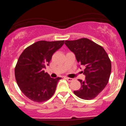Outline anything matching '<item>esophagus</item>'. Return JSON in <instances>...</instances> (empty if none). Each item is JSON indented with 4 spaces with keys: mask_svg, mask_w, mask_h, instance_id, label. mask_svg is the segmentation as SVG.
I'll list each match as a JSON object with an SVG mask.
<instances>
[{
    "mask_svg": "<svg viewBox=\"0 0 126 126\" xmlns=\"http://www.w3.org/2000/svg\"><path fill=\"white\" fill-rule=\"evenodd\" d=\"M65 79L69 82H72L73 80V79H72V78H65Z\"/></svg>",
    "mask_w": 126,
    "mask_h": 126,
    "instance_id": "34e87169",
    "label": "esophagus"
}]
</instances>
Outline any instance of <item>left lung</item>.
Returning a JSON list of instances; mask_svg holds the SVG:
<instances>
[{"label": "left lung", "mask_w": 126, "mask_h": 126, "mask_svg": "<svg viewBox=\"0 0 126 126\" xmlns=\"http://www.w3.org/2000/svg\"><path fill=\"white\" fill-rule=\"evenodd\" d=\"M64 44L75 53L78 63L85 67V80L78 79L81 87L73 92L81 99H94L109 81L111 63L108 55L102 46L86 38L66 40Z\"/></svg>", "instance_id": "8db88e82"}]
</instances>
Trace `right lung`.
I'll return each mask as SVG.
<instances>
[{
	"mask_svg": "<svg viewBox=\"0 0 126 126\" xmlns=\"http://www.w3.org/2000/svg\"><path fill=\"white\" fill-rule=\"evenodd\" d=\"M64 41H37L20 55L15 68V79L22 92L31 101L44 102L54 94L62 78H50L44 69L49 65L53 54L61 48Z\"/></svg>",
	"mask_w": 126,
	"mask_h": 126,
	"instance_id": "right-lung-1",
	"label": "right lung"
}]
</instances>
